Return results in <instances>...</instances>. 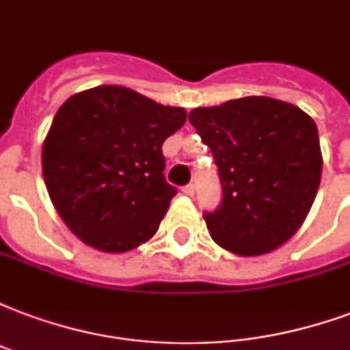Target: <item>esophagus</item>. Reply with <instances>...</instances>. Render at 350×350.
<instances>
[{"label": "esophagus", "instance_id": "1", "mask_svg": "<svg viewBox=\"0 0 350 350\" xmlns=\"http://www.w3.org/2000/svg\"><path fill=\"white\" fill-rule=\"evenodd\" d=\"M183 193H185V196H188V197H191L193 193H196V186H193V185L183 186Z\"/></svg>", "mask_w": 350, "mask_h": 350}]
</instances>
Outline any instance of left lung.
<instances>
[{"mask_svg": "<svg viewBox=\"0 0 350 350\" xmlns=\"http://www.w3.org/2000/svg\"><path fill=\"white\" fill-rule=\"evenodd\" d=\"M188 120L210 147L221 203L203 217L212 240L240 256H258L295 234L321 180L317 125L295 105L240 97L193 109Z\"/></svg>", "mask_w": 350, "mask_h": 350, "instance_id": "obj_1", "label": "left lung"}]
</instances>
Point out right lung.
Wrapping results in <instances>:
<instances>
[{
    "mask_svg": "<svg viewBox=\"0 0 350 350\" xmlns=\"http://www.w3.org/2000/svg\"><path fill=\"white\" fill-rule=\"evenodd\" d=\"M185 122V109L123 86L90 88L60 107L42 172L73 234L105 253H123L159 230L177 193L164 177L162 144Z\"/></svg>",
    "mask_w": 350,
    "mask_h": 350,
    "instance_id": "obj_1",
    "label": "right lung"
}]
</instances>
